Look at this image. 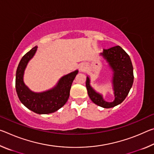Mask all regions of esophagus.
<instances>
[{"label":"esophagus","mask_w":154,"mask_h":154,"mask_svg":"<svg viewBox=\"0 0 154 154\" xmlns=\"http://www.w3.org/2000/svg\"><path fill=\"white\" fill-rule=\"evenodd\" d=\"M83 69H84V66H81L79 67V70H80L81 71H83Z\"/></svg>","instance_id":"esophagus-1"}]
</instances>
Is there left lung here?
<instances>
[{
  "mask_svg": "<svg viewBox=\"0 0 154 154\" xmlns=\"http://www.w3.org/2000/svg\"><path fill=\"white\" fill-rule=\"evenodd\" d=\"M100 55L106 60L113 71V84L115 100L111 103L104 100L103 96L96 92L90 86L88 77L86 79L88 94L96 105L103 108H111L122 103L128 94L133 84V66L128 54L119 45L104 49Z\"/></svg>",
  "mask_w": 154,
  "mask_h": 154,
  "instance_id": "left-lung-1",
  "label": "left lung"
}]
</instances>
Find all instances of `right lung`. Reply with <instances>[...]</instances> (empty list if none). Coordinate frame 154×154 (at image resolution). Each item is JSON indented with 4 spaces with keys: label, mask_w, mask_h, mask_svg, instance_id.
I'll return each instance as SVG.
<instances>
[{
    "label": "right lung",
    "mask_w": 154,
    "mask_h": 154,
    "mask_svg": "<svg viewBox=\"0 0 154 154\" xmlns=\"http://www.w3.org/2000/svg\"><path fill=\"white\" fill-rule=\"evenodd\" d=\"M37 47L27 52L18 64L15 76V88L18 97L30 110L38 114L54 113L63 106L69 98L72 83L78 73L75 71L62 77L55 88L44 92L35 93L26 86L23 76L28 61L35 55Z\"/></svg>",
    "instance_id": "obj_1"
}]
</instances>
